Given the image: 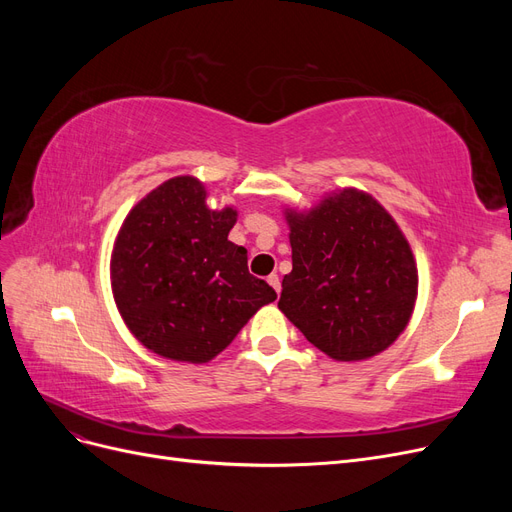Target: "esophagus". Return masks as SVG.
I'll return each mask as SVG.
<instances>
[{"mask_svg":"<svg viewBox=\"0 0 512 512\" xmlns=\"http://www.w3.org/2000/svg\"><path fill=\"white\" fill-rule=\"evenodd\" d=\"M271 286H273V290L277 292V297H280V292H282V282H280V277H277L275 273L273 275H269V280H267Z\"/></svg>","mask_w":512,"mask_h":512,"instance_id":"esophagus-1","label":"esophagus"}]
</instances>
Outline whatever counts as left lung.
I'll return each instance as SVG.
<instances>
[{
	"mask_svg": "<svg viewBox=\"0 0 512 512\" xmlns=\"http://www.w3.org/2000/svg\"><path fill=\"white\" fill-rule=\"evenodd\" d=\"M292 271L277 307L335 361H363L408 327L418 271L410 243L374 196L344 188L286 209Z\"/></svg>",
	"mask_w": 512,
	"mask_h": 512,
	"instance_id": "obj_1",
	"label": "left lung"
}]
</instances>
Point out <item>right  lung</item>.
<instances>
[{"instance_id": "add662e5", "label": "right lung", "mask_w": 512, "mask_h": 512, "mask_svg": "<svg viewBox=\"0 0 512 512\" xmlns=\"http://www.w3.org/2000/svg\"><path fill=\"white\" fill-rule=\"evenodd\" d=\"M237 209L207 207L196 177H173L123 220L111 284L132 335L170 361L218 356L275 290L247 271V250L228 241Z\"/></svg>"}]
</instances>
